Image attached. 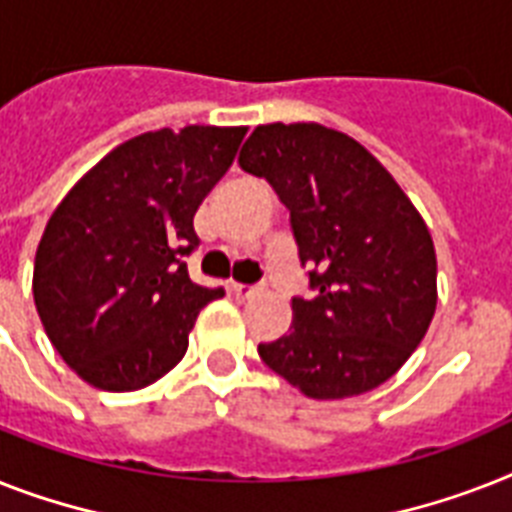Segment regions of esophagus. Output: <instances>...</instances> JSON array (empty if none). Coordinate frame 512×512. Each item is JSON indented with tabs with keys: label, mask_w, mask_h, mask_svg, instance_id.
<instances>
[{
	"label": "esophagus",
	"mask_w": 512,
	"mask_h": 512,
	"mask_svg": "<svg viewBox=\"0 0 512 512\" xmlns=\"http://www.w3.org/2000/svg\"><path fill=\"white\" fill-rule=\"evenodd\" d=\"M228 292L234 294L236 299H249L257 292L255 286H244V284H228Z\"/></svg>",
	"instance_id": "34e87169"
}]
</instances>
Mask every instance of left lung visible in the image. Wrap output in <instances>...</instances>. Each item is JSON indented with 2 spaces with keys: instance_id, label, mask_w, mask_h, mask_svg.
I'll return each instance as SVG.
<instances>
[{
  "instance_id": "obj_1",
  "label": "left lung",
  "mask_w": 512,
  "mask_h": 512,
  "mask_svg": "<svg viewBox=\"0 0 512 512\" xmlns=\"http://www.w3.org/2000/svg\"><path fill=\"white\" fill-rule=\"evenodd\" d=\"M292 215L313 299L257 344L263 363L313 400L381 386L423 342L436 310L429 226L392 173L352 136L321 123L257 126L239 155Z\"/></svg>"
}]
</instances>
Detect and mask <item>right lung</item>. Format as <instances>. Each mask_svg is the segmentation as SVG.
I'll use <instances>...</instances> for the list:
<instances>
[{"mask_svg":"<svg viewBox=\"0 0 512 512\" xmlns=\"http://www.w3.org/2000/svg\"><path fill=\"white\" fill-rule=\"evenodd\" d=\"M244 126L147 131L105 155L49 218L33 302L65 363L105 392L173 371L199 310L223 297L189 278L194 213L242 144Z\"/></svg>","mask_w":512,"mask_h":512,"instance_id":"obj_1","label":"right lung"}]
</instances>
